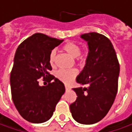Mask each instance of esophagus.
Here are the masks:
<instances>
[{
	"label": "esophagus",
	"mask_w": 132,
	"mask_h": 132,
	"mask_svg": "<svg viewBox=\"0 0 132 132\" xmlns=\"http://www.w3.org/2000/svg\"><path fill=\"white\" fill-rule=\"evenodd\" d=\"M65 89H66V91H68V90H70V88L69 87H68V86H66V85H65Z\"/></svg>",
	"instance_id": "esophagus-1"
}]
</instances>
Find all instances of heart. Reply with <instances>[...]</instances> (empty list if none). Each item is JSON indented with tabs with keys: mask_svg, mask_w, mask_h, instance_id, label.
Listing matches in <instances>:
<instances>
[{
	"mask_svg": "<svg viewBox=\"0 0 132 132\" xmlns=\"http://www.w3.org/2000/svg\"><path fill=\"white\" fill-rule=\"evenodd\" d=\"M62 50L67 54H68L72 58H76L77 61L82 62L85 58V53L80 52V47L79 44L73 43V42H68L64 45L62 46ZM56 51L53 50L51 51L49 55V64L51 67L55 65L56 62ZM76 70H59L56 73V76L61 81L64 82V84H70L73 81L74 78L76 76Z\"/></svg>",
	"mask_w": 132,
	"mask_h": 132,
	"instance_id": "heart-1",
	"label": "heart"
}]
</instances>
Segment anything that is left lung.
Segmentation results:
<instances>
[{
    "instance_id": "obj_1",
    "label": "left lung",
    "mask_w": 132,
    "mask_h": 132,
    "mask_svg": "<svg viewBox=\"0 0 132 132\" xmlns=\"http://www.w3.org/2000/svg\"><path fill=\"white\" fill-rule=\"evenodd\" d=\"M88 55L84 69L76 77L82 86L73 88L76 101L70 105L73 119L81 124H93L106 115L118 92L120 65L109 39L95 32L84 34Z\"/></svg>"
}]
</instances>
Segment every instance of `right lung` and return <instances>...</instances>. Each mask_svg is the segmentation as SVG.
Here are the masks:
<instances>
[{
    "mask_svg": "<svg viewBox=\"0 0 132 132\" xmlns=\"http://www.w3.org/2000/svg\"><path fill=\"white\" fill-rule=\"evenodd\" d=\"M63 41L36 33L16 51L10 75L12 97L20 114L28 122L41 123L48 120L65 92L63 83L49 73L52 68L48 61L51 51ZM41 77L49 82L48 85L38 84Z\"/></svg>",
    "mask_w": 132,
    "mask_h": 132,
    "instance_id": "1",
    "label": "right lung"
}]
</instances>
